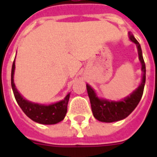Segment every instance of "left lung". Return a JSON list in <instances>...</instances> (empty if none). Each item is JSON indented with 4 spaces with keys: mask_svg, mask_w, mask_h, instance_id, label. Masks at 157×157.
Returning a JSON list of instances; mask_svg holds the SVG:
<instances>
[{
    "mask_svg": "<svg viewBox=\"0 0 157 157\" xmlns=\"http://www.w3.org/2000/svg\"><path fill=\"white\" fill-rule=\"evenodd\" d=\"M129 39L136 44L137 48H138L139 60L141 62L142 71H143L142 84L129 97L119 102H113V101L110 102L105 99L104 100L99 99L96 96V94L94 93L93 89L89 85H87L86 89L88 92L89 98L90 100L92 112H93L94 117L99 121L114 122L124 119L134 111V108L137 107V105L139 104V101L144 94V85L146 81V67H145V63L143 58L141 46L139 45V41L134 38L132 34H129Z\"/></svg>",
    "mask_w": 157,
    "mask_h": 157,
    "instance_id": "left-lung-1",
    "label": "left lung"
}]
</instances>
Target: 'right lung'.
<instances>
[{"instance_id":"1","label":"right lung","mask_w":157,"mask_h":157,"mask_svg":"<svg viewBox=\"0 0 157 157\" xmlns=\"http://www.w3.org/2000/svg\"><path fill=\"white\" fill-rule=\"evenodd\" d=\"M15 63L14 61L12 65L11 70V86L13 90L14 98L21 109L30 119L34 121L43 124H54L59 123L64 119L67 111L70 94L65 97L63 100L59 103L50 104L49 106L33 103L29 101L25 100L18 93L13 83V73H14Z\"/></svg>"}]
</instances>
